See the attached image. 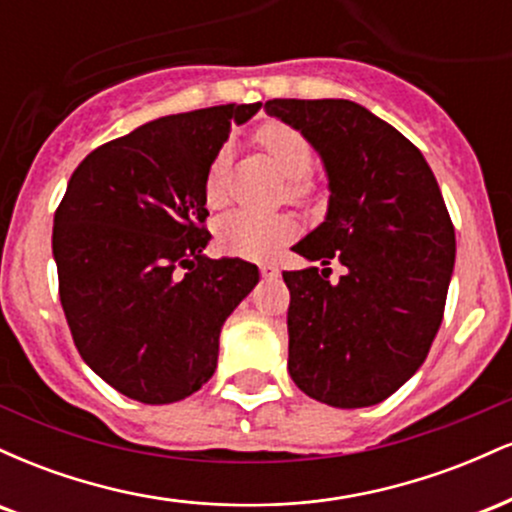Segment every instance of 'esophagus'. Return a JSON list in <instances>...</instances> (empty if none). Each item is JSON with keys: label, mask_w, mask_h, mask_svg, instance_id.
I'll return each instance as SVG.
<instances>
[{"label": "esophagus", "mask_w": 512, "mask_h": 512, "mask_svg": "<svg viewBox=\"0 0 512 512\" xmlns=\"http://www.w3.org/2000/svg\"><path fill=\"white\" fill-rule=\"evenodd\" d=\"M260 272L264 279H276V276H279V267H276V264H262Z\"/></svg>", "instance_id": "1"}]
</instances>
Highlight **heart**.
Here are the masks:
<instances>
[{
  "mask_svg": "<svg viewBox=\"0 0 512 512\" xmlns=\"http://www.w3.org/2000/svg\"><path fill=\"white\" fill-rule=\"evenodd\" d=\"M255 144L262 154L279 168L286 178V199L291 202H305L313 197V170L315 154L308 137L286 122H264L255 129ZM228 154L221 149L214 156L204 178V199L211 209L221 207L226 192H223V173H226ZM293 236V221L289 216H257L248 211H233L216 223V240L219 248L238 257L250 260H267L281 245H286Z\"/></svg>",
  "mask_w": 512,
  "mask_h": 512,
  "instance_id": "heart-1",
  "label": "heart"
}]
</instances>
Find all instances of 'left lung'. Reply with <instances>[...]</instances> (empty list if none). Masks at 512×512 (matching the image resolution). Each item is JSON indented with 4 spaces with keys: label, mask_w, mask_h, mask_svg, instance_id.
Wrapping results in <instances>:
<instances>
[{
    "label": "left lung",
    "mask_w": 512,
    "mask_h": 512,
    "mask_svg": "<svg viewBox=\"0 0 512 512\" xmlns=\"http://www.w3.org/2000/svg\"><path fill=\"white\" fill-rule=\"evenodd\" d=\"M308 137L325 163L330 207L293 245L322 267L284 272L289 373L339 409L383 402L421 363L443 322L455 228L424 154L370 110L342 98L264 103ZM347 269L330 282L326 267Z\"/></svg>",
    "instance_id": "obj_1"
}]
</instances>
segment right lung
Listing matches in <instances>:
<instances>
[{
  "mask_svg": "<svg viewBox=\"0 0 512 512\" xmlns=\"http://www.w3.org/2000/svg\"><path fill=\"white\" fill-rule=\"evenodd\" d=\"M260 103L158 117L98 146L69 178L52 228L60 301L79 354L144 404L190 397L214 375L219 334L260 281L255 264L202 255L204 178Z\"/></svg>",
  "mask_w": 512,
  "mask_h": 512,
  "instance_id": "add662e5",
  "label": "right lung"
}]
</instances>
